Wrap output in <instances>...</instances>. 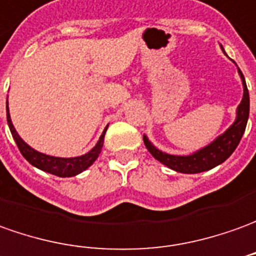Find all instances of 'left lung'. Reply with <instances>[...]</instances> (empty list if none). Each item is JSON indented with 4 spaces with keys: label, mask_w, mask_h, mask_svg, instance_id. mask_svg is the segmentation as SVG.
I'll list each match as a JSON object with an SVG mask.
<instances>
[{
    "label": "left lung",
    "mask_w": 256,
    "mask_h": 256,
    "mask_svg": "<svg viewBox=\"0 0 256 256\" xmlns=\"http://www.w3.org/2000/svg\"><path fill=\"white\" fill-rule=\"evenodd\" d=\"M238 72L242 79L244 96H242V100H241L238 110H237L236 122L223 135H220L219 138L212 142L210 145L204 148L202 150L194 153L191 156H172V154L163 153L152 145L146 136H144V142H145L148 150L152 153V156L158 160L160 163L170 167L172 170H176L178 172H186V174H195V172L210 170L213 167L219 166L220 163H223L226 158H230V154L236 150V148L238 146L240 140L242 138L248 116H250V94H248L244 75L240 70Z\"/></svg>",
    "instance_id": "left-lung-1"
}]
</instances>
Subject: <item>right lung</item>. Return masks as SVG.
<instances>
[{
	"instance_id": "obj_1",
	"label": "right lung",
	"mask_w": 256,
	"mask_h": 256,
	"mask_svg": "<svg viewBox=\"0 0 256 256\" xmlns=\"http://www.w3.org/2000/svg\"><path fill=\"white\" fill-rule=\"evenodd\" d=\"M6 121H8V125H10V134L16 142L19 150L30 164H33L37 168L43 170V172H50V174H54L57 177H74L79 172H82L84 170H86L88 167H90L94 160L98 158L100 152H102V148H103V142H104V134L107 131V128L104 130V132L102 134V136L98 139V145L94 146L89 153H86L84 156H79V158H54V156H47V154H43L40 152L32 149L30 146L26 145L22 138L18 135V132L15 131L14 125H12V121H10V112H8V106H6Z\"/></svg>"
}]
</instances>
